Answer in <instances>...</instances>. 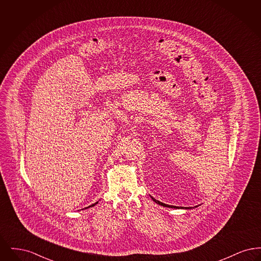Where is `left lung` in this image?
<instances>
[{
  "instance_id": "left-lung-1",
  "label": "left lung",
  "mask_w": 261,
  "mask_h": 261,
  "mask_svg": "<svg viewBox=\"0 0 261 261\" xmlns=\"http://www.w3.org/2000/svg\"><path fill=\"white\" fill-rule=\"evenodd\" d=\"M151 199L152 200L154 201V202H156L158 204H160V205H162V206H165V207H170V208H186V210H191L192 207H183V206H174V205H169V204H165V203H163L162 201H160V200H158V199H153L152 197H151ZM197 207V206H196Z\"/></svg>"
}]
</instances>
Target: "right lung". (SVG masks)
Segmentation results:
<instances>
[{
    "label": "right lung",
    "instance_id": "obj_1",
    "mask_svg": "<svg viewBox=\"0 0 261 261\" xmlns=\"http://www.w3.org/2000/svg\"><path fill=\"white\" fill-rule=\"evenodd\" d=\"M97 203H98V201H97V202H95V203H93V204H91V205H90V206H88V207H86V208H89V207H92V206H94V205H96V204H97Z\"/></svg>",
    "mask_w": 261,
    "mask_h": 261
}]
</instances>
